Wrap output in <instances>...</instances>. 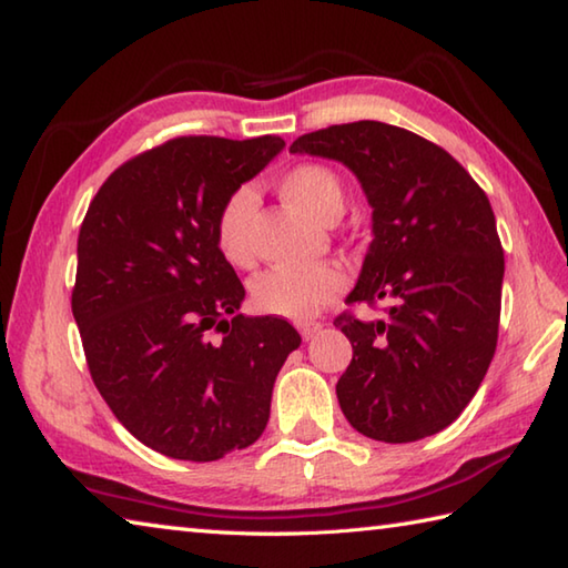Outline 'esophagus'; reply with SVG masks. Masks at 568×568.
<instances>
[{
  "mask_svg": "<svg viewBox=\"0 0 568 568\" xmlns=\"http://www.w3.org/2000/svg\"><path fill=\"white\" fill-rule=\"evenodd\" d=\"M321 328H324V324H318V321H304V324H298V334H302L304 341H308L314 338Z\"/></svg>",
  "mask_w": 568,
  "mask_h": 568,
  "instance_id": "obj_1",
  "label": "esophagus"
}]
</instances>
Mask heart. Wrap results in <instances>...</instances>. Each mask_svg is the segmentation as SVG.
Wrapping results in <instances>:
<instances>
[{
  "instance_id": "heart-1",
  "label": "heart",
  "mask_w": 568,
  "mask_h": 568,
  "mask_svg": "<svg viewBox=\"0 0 568 568\" xmlns=\"http://www.w3.org/2000/svg\"><path fill=\"white\" fill-rule=\"evenodd\" d=\"M288 202L318 220H336L346 205V190L334 170L321 163H298L280 180ZM256 212L254 185H237L220 202L212 220V237L220 254L234 266L252 262L250 232ZM346 274L331 262L308 266L274 264L252 280V302L264 314L312 318L344 292Z\"/></svg>"
}]
</instances>
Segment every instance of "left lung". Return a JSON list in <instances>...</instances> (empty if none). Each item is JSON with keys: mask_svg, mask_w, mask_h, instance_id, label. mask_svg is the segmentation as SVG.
I'll use <instances>...</instances> for the list:
<instances>
[{"mask_svg": "<svg viewBox=\"0 0 568 568\" xmlns=\"http://www.w3.org/2000/svg\"><path fill=\"white\" fill-rule=\"evenodd\" d=\"M341 160L366 190L373 242L334 324L353 346L336 383L346 420L381 443L445 430L473 400L497 348L505 252L485 190L423 135L381 121L328 125L288 148Z\"/></svg>", "mask_w": 568, "mask_h": 568, "instance_id": "8db88e82", "label": "left lung"}]
</instances>
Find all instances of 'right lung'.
I'll return each instance as SVG.
<instances>
[{
    "instance_id": "add662e5",
    "label": "right lung",
    "mask_w": 568,
    "mask_h": 568,
    "mask_svg": "<svg viewBox=\"0 0 568 568\" xmlns=\"http://www.w3.org/2000/svg\"><path fill=\"white\" fill-rule=\"evenodd\" d=\"M284 148L280 135H180L125 160L79 232L71 312L95 388L155 453L212 463L260 440L302 336L242 316L244 286L212 237L220 202Z\"/></svg>"
}]
</instances>
